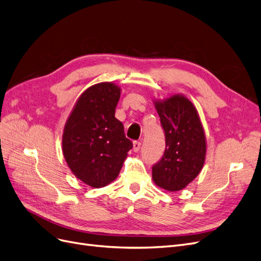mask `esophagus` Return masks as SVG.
Wrapping results in <instances>:
<instances>
[{"mask_svg": "<svg viewBox=\"0 0 261 261\" xmlns=\"http://www.w3.org/2000/svg\"><path fill=\"white\" fill-rule=\"evenodd\" d=\"M140 148H141V142L134 141V142H133V150L136 151V152H138V151L140 150Z\"/></svg>", "mask_w": 261, "mask_h": 261, "instance_id": "1", "label": "esophagus"}]
</instances>
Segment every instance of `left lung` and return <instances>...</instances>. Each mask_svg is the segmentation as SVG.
<instances>
[{
    "label": "left lung",
    "instance_id": "1",
    "mask_svg": "<svg viewBox=\"0 0 261 261\" xmlns=\"http://www.w3.org/2000/svg\"><path fill=\"white\" fill-rule=\"evenodd\" d=\"M166 137L162 158L152 166V179L160 188L177 191L194 180L204 165L206 143L198 112L184 95L155 102Z\"/></svg>",
    "mask_w": 261,
    "mask_h": 261
}]
</instances>
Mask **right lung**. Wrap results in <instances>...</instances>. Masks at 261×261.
I'll list each match as a JSON object with an SVG mask.
<instances>
[{
    "mask_svg": "<svg viewBox=\"0 0 261 261\" xmlns=\"http://www.w3.org/2000/svg\"><path fill=\"white\" fill-rule=\"evenodd\" d=\"M120 88L112 83L89 87L77 100L67 118L62 150L77 178L94 188L118 176L132 142L125 138L121 121L115 117Z\"/></svg>",
    "mask_w": 261,
    "mask_h": 261,
    "instance_id": "1",
    "label": "right lung"
}]
</instances>
